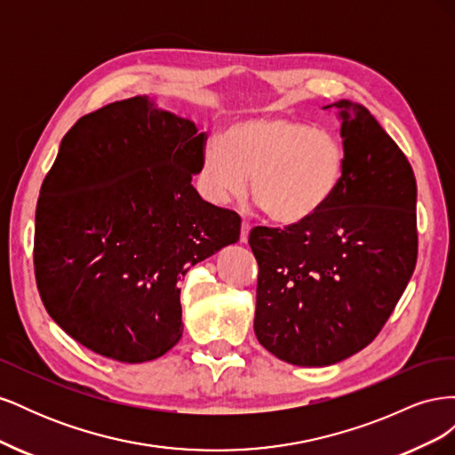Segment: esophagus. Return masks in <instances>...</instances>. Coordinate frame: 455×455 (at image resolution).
Wrapping results in <instances>:
<instances>
[{"label": "esophagus", "instance_id": "obj_1", "mask_svg": "<svg viewBox=\"0 0 455 455\" xmlns=\"http://www.w3.org/2000/svg\"><path fill=\"white\" fill-rule=\"evenodd\" d=\"M249 233H251V224L246 222V220H243V224H241V235H239V241H241V243H246V241H249Z\"/></svg>", "mask_w": 455, "mask_h": 455}]
</instances>
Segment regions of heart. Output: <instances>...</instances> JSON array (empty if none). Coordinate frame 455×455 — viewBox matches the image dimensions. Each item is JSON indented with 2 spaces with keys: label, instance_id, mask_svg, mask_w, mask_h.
<instances>
[{
  "label": "heart",
  "instance_id": "obj_1",
  "mask_svg": "<svg viewBox=\"0 0 455 455\" xmlns=\"http://www.w3.org/2000/svg\"><path fill=\"white\" fill-rule=\"evenodd\" d=\"M346 172V149L334 132L286 116L244 117L206 144L199 180L216 204L251 196L269 220L299 224L332 199Z\"/></svg>",
  "mask_w": 455,
  "mask_h": 455
}]
</instances>
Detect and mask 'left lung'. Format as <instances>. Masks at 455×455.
<instances>
[{"instance_id":"left-lung-1","label":"left lung","mask_w":455,"mask_h":455,"mask_svg":"<svg viewBox=\"0 0 455 455\" xmlns=\"http://www.w3.org/2000/svg\"><path fill=\"white\" fill-rule=\"evenodd\" d=\"M334 106L346 149L336 194L306 222L249 235L256 338L296 366L334 364L374 341L418 259V188L406 156L364 106Z\"/></svg>"}]
</instances>
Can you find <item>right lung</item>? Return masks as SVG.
<instances>
[{"instance_id":"add662e5","label":"right lung","mask_w":455,"mask_h":455,"mask_svg":"<svg viewBox=\"0 0 455 455\" xmlns=\"http://www.w3.org/2000/svg\"><path fill=\"white\" fill-rule=\"evenodd\" d=\"M204 144L148 96L66 132L36 206L34 273L47 313L81 346L134 364L182 338L178 283L241 233L235 211L191 186Z\"/></svg>"}]
</instances>
